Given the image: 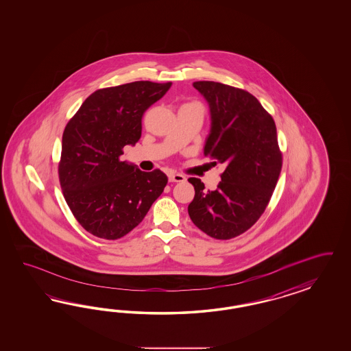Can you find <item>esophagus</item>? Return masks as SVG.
Instances as JSON below:
<instances>
[{
    "label": "esophagus",
    "mask_w": 351,
    "mask_h": 351,
    "mask_svg": "<svg viewBox=\"0 0 351 351\" xmlns=\"http://www.w3.org/2000/svg\"><path fill=\"white\" fill-rule=\"evenodd\" d=\"M169 180L171 182H182V181L186 180V178L184 176V175H181V173H175V172H172L169 175Z\"/></svg>",
    "instance_id": "obj_1"
}]
</instances>
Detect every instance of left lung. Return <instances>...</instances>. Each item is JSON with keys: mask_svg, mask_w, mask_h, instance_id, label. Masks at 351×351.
Instances as JSON below:
<instances>
[{"mask_svg": "<svg viewBox=\"0 0 351 351\" xmlns=\"http://www.w3.org/2000/svg\"><path fill=\"white\" fill-rule=\"evenodd\" d=\"M194 88L206 99L211 130L203 154L225 170L216 191L191 178L195 195L188 206L191 221L216 239H232L260 219L282 170L274 119L255 96L213 81Z\"/></svg>", "mask_w": 351, "mask_h": 351, "instance_id": "8db88e82", "label": "left lung"}]
</instances>
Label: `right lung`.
Listing matches in <instances>:
<instances>
[{"label": "right lung", "instance_id": "obj_1", "mask_svg": "<svg viewBox=\"0 0 351 351\" xmlns=\"http://www.w3.org/2000/svg\"><path fill=\"white\" fill-rule=\"evenodd\" d=\"M171 82L136 81L97 90L64 130L59 180L64 198L88 233L118 239L143 221L167 184L160 170L144 172L119 160L141 136V118Z\"/></svg>", "mask_w": 351, "mask_h": 351}]
</instances>
